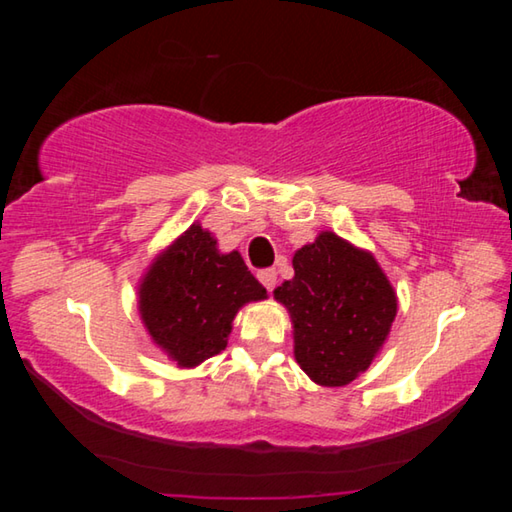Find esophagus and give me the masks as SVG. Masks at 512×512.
<instances>
[{"mask_svg": "<svg viewBox=\"0 0 512 512\" xmlns=\"http://www.w3.org/2000/svg\"><path fill=\"white\" fill-rule=\"evenodd\" d=\"M257 277H259V282H262L268 291L275 289V284H277V271H275V268H264V271L257 273Z\"/></svg>", "mask_w": 512, "mask_h": 512, "instance_id": "1", "label": "esophagus"}]
</instances>
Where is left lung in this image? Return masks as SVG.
Listing matches in <instances>:
<instances>
[{
	"label": "left lung",
	"mask_w": 512,
	"mask_h": 512,
	"mask_svg": "<svg viewBox=\"0 0 512 512\" xmlns=\"http://www.w3.org/2000/svg\"><path fill=\"white\" fill-rule=\"evenodd\" d=\"M293 280L273 291L293 325V354L320 386H345L368 370L397 314V296L368 250L334 232L293 255Z\"/></svg>",
	"instance_id": "left-lung-1"
}]
</instances>
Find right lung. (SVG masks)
<instances>
[{"instance_id":"1","label":"right lung","mask_w":512,"mask_h":512,"mask_svg":"<svg viewBox=\"0 0 512 512\" xmlns=\"http://www.w3.org/2000/svg\"><path fill=\"white\" fill-rule=\"evenodd\" d=\"M137 296L153 343L180 368H194L225 350L237 311L264 300L266 289L237 250L219 253L216 239L194 223L153 259Z\"/></svg>"}]
</instances>
